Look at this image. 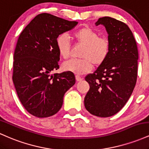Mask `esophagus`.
I'll return each mask as SVG.
<instances>
[{
	"mask_svg": "<svg viewBox=\"0 0 149 149\" xmlns=\"http://www.w3.org/2000/svg\"><path fill=\"white\" fill-rule=\"evenodd\" d=\"M76 79L77 81H80V80H83V78H81L80 76H78V75H77V76H76Z\"/></svg>",
	"mask_w": 149,
	"mask_h": 149,
	"instance_id": "1",
	"label": "esophagus"
}]
</instances>
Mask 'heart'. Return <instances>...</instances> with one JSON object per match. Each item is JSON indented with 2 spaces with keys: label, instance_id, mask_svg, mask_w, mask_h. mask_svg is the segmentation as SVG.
<instances>
[{
  "label": "heart",
  "instance_id": "obj_1",
  "mask_svg": "<svg viewBox=\"0 0 149 149\" xmlns=\"http://www.w3.org/2000/svg\"><path fill=\"white\" fill-rule=\"evenodd\" d=\"M72 38L76 45H83L80 53L81 59H71L64 63L65 71L78 75L90 72L92 64L100 66L107 59L110 52V42L105 37H100V34L88 26L76 30L72 33ZM59 54L64 59L71 55V45L69 38L65 34H61L56 40Z\"/></svg>",
  "mask_w": 149,
  "mask_h": 149
}]
</instances>
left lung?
Masks as SVG:
<instances>
[{"label": "left lung", "mask_w": 149, "mask_h": 149, "mask_svg": "<svg viewBox=\"0 0 149 149\" xmlns=\"http://www.w3.org/2000/svg\"><path fill=\"white\" fill-rule=\"evenodd\" d=\"M105 26L110 52L93 73L85 76L90 90L85 107L90 113L106 118L115 115L130 97L137 78V46L128 26L116 19L104 17L96 25Z\"/></svg>", "instance_id": "8db88e82"}]
</instances>
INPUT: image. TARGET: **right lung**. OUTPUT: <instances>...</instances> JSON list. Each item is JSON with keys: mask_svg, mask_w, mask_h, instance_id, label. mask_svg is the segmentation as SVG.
<instances>
[{"mask_svg": "<svg viewBox=\"0 0 149 149\" xmlns=\"http://www.w3.org/2000/svg\"><path fill=\"white\" fill-rule=\"evenodd\" d=\"M77 24L42 13L33 19L19 36L13 57V80L23 107L36 117L57 113L65 92L76 83L72 72L52 73L59 68L57 37Z\"/></svg>", "mask_w": 149, "mask_h": 149, "instance_id": "1", "label": "right lung"}]
</instances>
